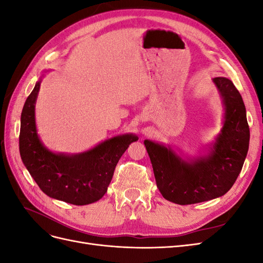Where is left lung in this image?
<instances>
[{"label": "left lung", "mask_w": 263, "mask_h": 263, "mask_svg": "<svg viewBox=\"0 0 263 263\" xmlns=\"http://www.w3.org/2000/svg\"><path fill=\"white\" fill-rule=\"evenodd\" d=\"M225 104V123L208 158L190 163L170 149L145 140L157 186L170 202L189 205L213 200L232 189L248 153L250 132L240 93L229 79L214 78Z\"/></svg>", "instance_id": "obj_1"}]
</instances>
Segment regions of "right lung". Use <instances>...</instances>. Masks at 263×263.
<instances>
[{
  "label": "right lung",
  "instance_id": "obj_1",
  "mask_svg": "<svg viewBox=\"0 0 263 263\" xmlns=\"http://www.w3.org/2000/svg\"><path fill=\"white\" fill-rule=\"evenodd\" d=\"M41 83L28 95L21 116L20 154L30 176L45 194L73 205L99 201L106 193L119 159L137 136L123 135L77 156L55 155L39 140L35 101Z\"/></svg>",
  "mask_w": 263,
  "mask_h": 263
}]
</instances>
